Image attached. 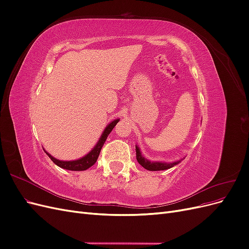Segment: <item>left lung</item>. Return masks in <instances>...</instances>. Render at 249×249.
Masks as SVG:
<instances>
[{
    "label": "left lung",
    "mask_w": 249,
    "mask_h": 249,
    "mask_svg": "<svg viewBox=\"0 0 249 249\" xmlns=\"http://www.w3.org/2000/svg\"><path fill=\"white\" fill-rule=\"evenodd\" d=\"M136 159L138 163L143 168H145L150 171H159V170H166L173 166H176L182 160H178L175 162H163V161H149L145 157H143L139 146L136 144Z\"/></svg>",
    "instance_id": "8db88e82"
}]
</instances>
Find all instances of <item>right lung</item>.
<instances>
[{
	"label": "right lung",
	"mask_w": 249,
	"mask_h": 249,
	"mask_svg": "<svg viewBox=\"0 0 249 249\" xmlns=\"http://www.w3.org/2000/svg\"><path fill=\"white\" fill-rule=\"evenodd\" d=\"M119 122V119L116 118L114 120H112L111 123L108 124V125L106 126L101 135V137L99 139V141L96 142V144L93 146V148L90 150L88 154H86L85 156H83L82 158L78 160H71V161H63V160H58L56 158L53 157L51 154H49L47 150L44 152L47 153V155L50 157V159L54 162L57 166L61 167L63 169H67V170H72V171H81V170H86L89 167H91L92 165L96 162L97 158H99V155L101 153V149L104 145L105 141H106L108 135L112 132L113 127L116 125V124Z\"/></svg>",
	"instance_id": "right-lung-1"
}]
</instances>
